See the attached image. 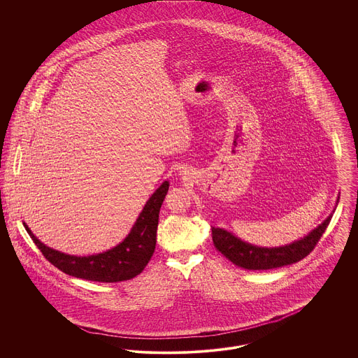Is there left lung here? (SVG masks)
Listing matches in <instances>:
<instances>
[{
	"mask_svg": "<svg viewBox=\"0 0 358 358\" xmlns=\"http://www.w3.org/2000/svg\"><path fill=\"white\" fill-rule=\"evenodd\" d=\"M338 204V199H337ZM334 210L329 215V217L317 228H314L307 236L292 241L287 245L282 247H257L243 241L241 238L235 236L234 234L222 229V228H212V238L215 247L231 260L238 267L245 270H271L283 266H289L296 263L306 257L317 245L318 240L324 235V229L333 217Z\"/></svg>",
	"mask_w": 358,
	"mask_h": 358,
	"instance_id": "8db88e82",
	"label": "left lung"
}]
</instances>
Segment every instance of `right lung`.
I'll return each instance as SVG.
<instances>
[{"mask_svg":"<svg viewBox=\"0 0 358 358\" xmlns=\"http://www.w3.org/2000/svg\"><path fill=\"white\" fill-rule=\"evenodd\" d=\"M169 190V181H164L146 201L129 235L114 248L95 255L75 256L47 247L24 224L44 257L60 271L92 282L117 283L133 279L143 271L155 250L159 209Z\"/></svg>","mask_w":358,"mask_h":358,"instance_id":"obj_1","label":"right lung"}]
</instances>
